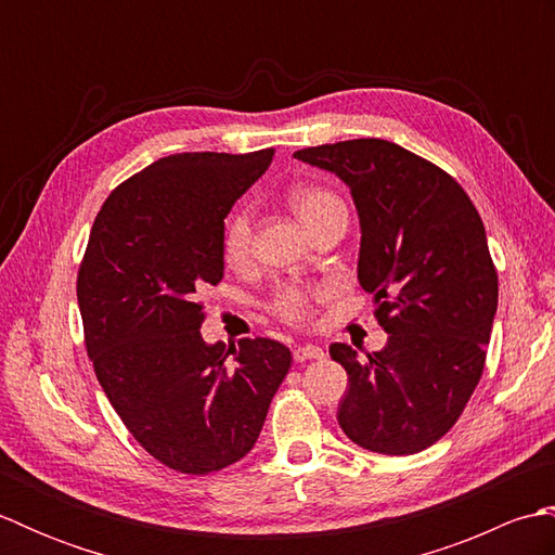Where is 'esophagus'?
Returning <instances> with one entry per match:
<instances>
[{
    "mask_svg": "<svg viewBox=\"0 0 555 555\" xmlns=\"http://www.w3.org/2000/svg\"><path fill=\"white\" fill-rule=\"evenodd\" d=\"M324 358V350L320 346H298L296 350H293V360L296 362H308V360H322Z\"/></svg>",
    "mask_w": 555,
    "mask_h": 555,
    "instance_id": "obj_1",
    "label": "esophagus"
}]
</instances>
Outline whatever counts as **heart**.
<instances>
[{
  "mask_svg": "<svg viewBox=\"0 0 555 555\" xmlns=\"http://www.w3.org/2000/svg\"><path fill=\"white\" fill-rule=\"evenodd\" d=\"M340 205V199L317 185H302L291 193V207L296 209V215L305 221V227L312 229L328 209ZM253 241V211L247 205L233 209L231 217L223 223L221 235V250L229 262H241V259L250 250ZM276 310L281 317H286L291 322H300L310 312V296L302 288H286L279 293Z\"/></svg>",
  "mask_w": 555,
  "mask_h": 555,
  "instance_id": "1",
  "label": "heart"
}]
</instances>
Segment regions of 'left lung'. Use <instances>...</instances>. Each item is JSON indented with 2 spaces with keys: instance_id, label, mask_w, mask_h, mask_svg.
Returning a JSON list of instances; mask_svg holds the SVG:
<instances>
[{
  "instance_id": "1",
  "label": "left lung",
  "mask_w": 555,
  "mask_h": 555,
  "mask_svg": "<svg viewBox=\"0 0 555 555\" xmlns=\"http://www.w3.org/2000/svg\"><path fill=\"white\" fill-rule=\"evenodd\" d=\"M293 157L350 188L358 281L388 334L364 358L348 344L328 348L348 372L340 429L374 453H420L453 427L485 370L499 308L485 223L451 176L388 140H344Z\"/></svg>"
}]
</instances>
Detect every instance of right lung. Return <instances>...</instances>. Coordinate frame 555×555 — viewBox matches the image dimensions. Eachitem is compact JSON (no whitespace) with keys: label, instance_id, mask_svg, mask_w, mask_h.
Segmentation results:
<instances>
[{"label":"right lung","instance_id":"right-lung-1","mask_svg":"<svg viewBox=\"0 0 555 555\" xmlns=\"http://www.w3.org/2000/svg\"><path fill=\"white\" fill-rule=\"evenodd\" d=\"M271 157H162L92 223L76 286L88 356L128 431L176 473H217L250 453L291 370L274 338L227 348L199 334V291L223 279V219Z\"/></svg>","mask_w":555,"mask_h":555}]
</instances>
